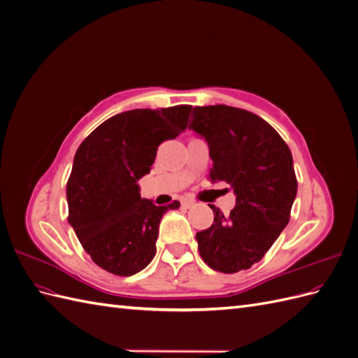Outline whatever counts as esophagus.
Masks as SVG:
<instances>
[{
  "mask_svg": "<svg viewBox=\"0 0 358 358\" xmlns=\"http://www.w3.org/2000/svg\"><path fill=\"white\" fill-rule=\"evenodd\" d=\"M182 206L183 208H191V206H194V200H191V199H183L182 200Z\"/></svg>",
  "mask_w": 358,
  "mask_h": 358,
  "instance_id": "obj_1",
  "label": "esophagus"
}]
</instances>
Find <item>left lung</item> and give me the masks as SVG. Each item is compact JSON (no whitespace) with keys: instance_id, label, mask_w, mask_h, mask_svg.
Segmentation results:
<instances>
[{"instance_id":"left-lung-1","label":"left lung","mask_w":358,"mask_h":358,"mask_svg":"<svg viewBox=\"0 0 358 358\" xmlns=\"http://www.w3.org/2000/svg\"><path fill=\"white\" fill-rule=\"evenodd\" d=\"M189 128L208 142L210 179L225 180L236 196L229 216L210 206L213 224L196 234L200 255L222 273L246 270L289 221L297 196L291 150L264 119L225 104L194 107Z\"/></svg>"}]
</instances>
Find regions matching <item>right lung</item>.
Returning <instances> with one entry per match:
<instances>
[{
    "mask_svg": "<svg viewBox=\"0 0 358 358\" xmlns=\"http://www.w3.org/2000/svg\"><path fill=\"white\" fill-rule=\"evenodd\" d=\"M192 106L134 109L115 115L86 137L67 182L69 222L92 262L131 276L155 257L162 215L180 203L155 206L140 196L158 146L188 127Z\"/></svg>",
    "mask_w": 358,
    "mask_h": 358,
    "instance_id": "obj_1",
    "label": "right lung"
}]
</instances>
